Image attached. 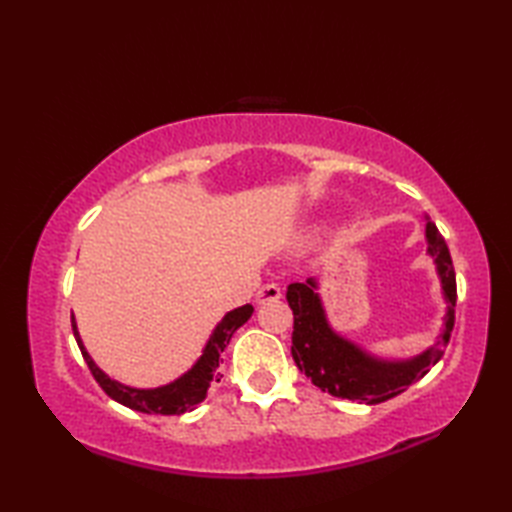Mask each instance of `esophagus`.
I'll use <instances>...</instances> for the list:
<instances>
[{
  "instance_id": "34e87169",
  "label": "esophagus",
  "mask_w": 512,
  "mask_h": 512,
  "mask_svg": "<svg viewBox=\"0 0 512 512\" xmlns=\"http://www.w3.org/2000/svg\"><path fill=\"white\" fill-rule=\"evenodd\" d=\"M277 299H281V288L277 284H266L257 292V303H268Z\"/></svg>"
}]
</instances>
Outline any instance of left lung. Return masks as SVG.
<instances>
[{
  "instance_id": "obj_1",
  "label": "left lung",
  "mask_w": 512,
  "mask_h": 512,
  "mask_svg": "<svg viewBox=\"0 0 512 512\" xmlns=\"http://www.w3.org/2000/svg\"><path fill=\"white\" fill-rule=\"evenodd\" d=\"M427 242L429 255L436 259L442 295L447 299L449 308L447 317H444V330L436 345L416 358H409V361H383V358L367 354L352 341L336 334L325 319V310L317 292V279L288 286L286 299L292 314H295L290 352L297 367L321 391H328L336 398L378 405V402L407 391L440 361L455 325L453 308L458 301V286H455V270L447 242L433 222H427Z\"/></svg>"
}]
</instances>
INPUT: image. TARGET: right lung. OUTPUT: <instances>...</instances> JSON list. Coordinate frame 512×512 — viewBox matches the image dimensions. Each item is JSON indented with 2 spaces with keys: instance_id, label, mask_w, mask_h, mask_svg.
<instances>
[{
  "instance_id": "obj_1",
  "label": "right lung",
  "mask_w": 512,
  "mask_h": 512,
  "mask_svg": "<svg viewBox=\"0 0 512 512\" xmlns=\"http://www.w3.org/2000/svg\"><path fill=\"white\" fill-rule=\"evenodd\" d=\"M250 314H253V306H250V303L226 312L224 319L215 325L211 339L206 343L198 363H195L187 374H182L178 380H173V383L165 387H156V389L127 387L123 383H118V380H112L107 374H103L90 358L88 350L83 347L74 317H72V330L94 380L112 400L121 402V405L134 411L160 413V416H180V413L193 411L195 405H200V402L206 398V391H209L213 383H220V372H217V367H220V354L226 350V345L231 343V336L237 332V328H242V325L250 319Z\"/></svg>"
}]
</instances>
